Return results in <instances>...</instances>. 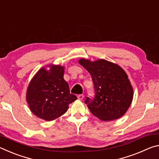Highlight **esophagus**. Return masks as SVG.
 Listing matches in <instances>:
<instances>
[{"mask_svg": "<svg viewBox=\"0 0 159 159\" xmlns=\"http://www.w3.org/2000/svg\"><path fill=\"white\" fill-rule=\"evenodd\" d=\"M84 97H85L84 95H83V94H82V95H78L77 98H78V99H80V100H82V99H83V98H84Z\"/></svg>", "mask_w": 159, "mask_h": 159, "instance_id": "esophagus-1", "label": "esophagus"}]
</instances>
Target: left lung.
<instances>
[{
    "label": "left lung",
    "mask_w": 159,
    "mask_h": 159,
    "mask_svg": "<svg viewBox=\"0 0 159 159\" xmlns=\"http://www.w3.org/2000/svg\"><path fill=\"white\" fill-rule=\"evenodd\" d=\"M92 77L95 97L86 98L90 112L104 121L118 119L125 114L133 98V89L124 70L105 60L79 61Z\"/></svg>",
    "instance_id": "1"
}]
</instances>
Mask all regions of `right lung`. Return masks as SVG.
Masks as SVG:
<instances>
[{"label":"right lung","mask_w":159,"mask_h":159,"mask_svg":"<svg viewBox=\"0 0 159 159\" xmlns=\"http://www.w3.org/2000/svg\"><path fill=\"white\" fill-rule=\"evenodd\" d=\"M42 67L29 83L26 102L34 115L50 121L61 116L69 109V104L77 99L70 93L69 86L64 79V67L48 65Z\"/></svg>","instance_id":"1"}]
</instances>
